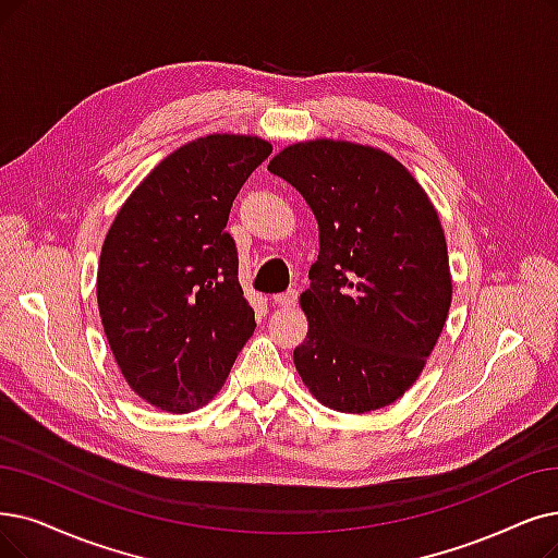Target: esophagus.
<instances>
[{"mask_svg":"<svg viewBox=\"0 0 558 558\" xmlns=\"http://www.w3.org/2000/svg\"><path fill=\"white\" fill-rule=\"evenodd\" d=\"M275 304H277V306H283V308L295 306V304H298V291H288V293L275 295Z\"/></svg>","mask_w":558,"mask_h":558,"instance_id":"34e87169","label":"esophagus"}]
</instances>
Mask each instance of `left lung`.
<instances>
[{
	"mask_svg": "<svg viewBox=\"0 0 558 558\" xmlns=\"http://www.w3.org/2000/svg\"><path fill=\"white\" fill-rule=\"evenodd\" d=\"M267 171L318 221L320 252L300 295L308 331L293 352L304 387L345 414L396 403L418 380L453 298L430 196L393 155L345 140L286 146Z\"/></svg>",
	"mask_w": 558,
	"mask_h": 558,
	"instance_id": "obj_1",
	"label": "left lung"
}]
</instances>
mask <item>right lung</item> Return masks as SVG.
Returning <instances> with one entry per match:
<instances>
[{
    "label": "right lung",
    "mask_w": 558,
    "mask_h": 558,
    "mask_svg": "<svg viewBox=\"0 0 558 558\" xmlns=\"http://www.w3.org/2000/svg\"><path fill=\"white\" fill-rule=\"evenodd\" d=\"M270 153L256 135L192 140L148 171L105 235L96 279L105 337L130 389L162 412L208 405L254 333L225 229L235 194Z\"/></svg>",
    "instance_id": "obj_1"
}]
</instances>
